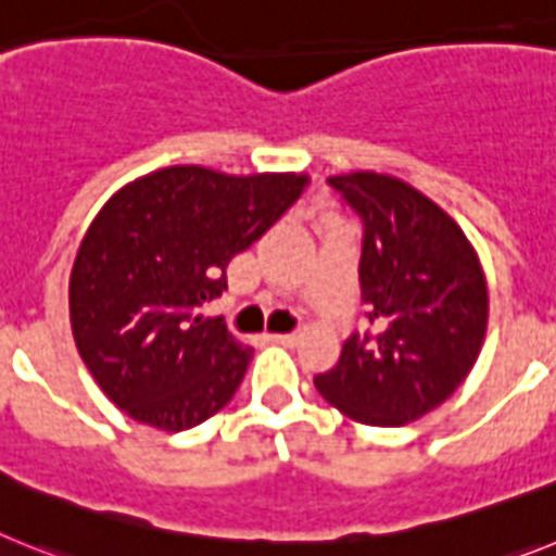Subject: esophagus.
Segmentation results:
<instances>
[{
	"mask_svg": "<svg viewBox=\"0 0 556 556\" xmlns=\"http://www.w3.org/2000/svg\"><path fill=\"white\" fill-rule=\"evenodd\" d=\"M271 341H277V344H282V346H293L299 341V336L296 332H274Z\"/></svg>",
	"mask_w": 556,
	"mask_h": 556,
	"instance_id": "34e87169",
	"label": "esophagus"
}]
</instances>
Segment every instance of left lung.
I'll return each mask as SVG.
<instances>
[{
    "instance_id": "obj_1",
    "label": "left lung",
    "mask_w": 556,
    "mask_h": 556,
    "mask_svg": "<svg viewBox=\"0 0 556 556\" xmlns=\"http://www.w3.org/2000/svg\"><path fill=\"white\" fill-rule=\"evenodd\" d=\"M327 185L364 220L358 274L371 330L352 332L313 383L355 422L397 428L445 403L479 361L484 268L456 220L403 178L361 170Z\"/></svg>"
}]
</instances>
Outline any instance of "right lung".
Returning a JSON list of instances; mask_svg holds the SVG:
<instances>
[{"label":"right lung","mask_w":556,"mask_h":556,"mask_svg":"<svg viewBox=\"0 0 556 556\" xmlns=\"http://www.w3.org/2000/svg\"><path fill=\"white\" fill-rule=\"evenodd\" d=\"M305 185V173L229 176L176 164L105 201L72 265L70 321L111 403L178 433L235 397L254 350L201 307L226 291L229 260L263 238Z\"/></svg>","instance_id":"1"}]
</instances>
